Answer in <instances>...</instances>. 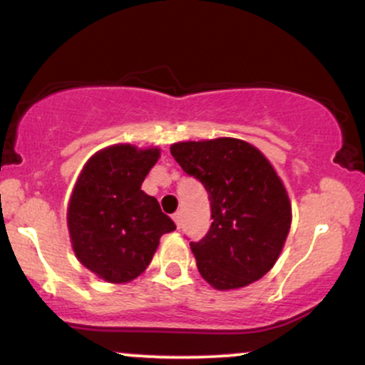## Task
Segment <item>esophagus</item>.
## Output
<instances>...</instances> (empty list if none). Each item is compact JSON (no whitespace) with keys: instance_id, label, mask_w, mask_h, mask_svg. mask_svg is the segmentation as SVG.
Segmentation results:
<instances>
[{"instance_id":"esophagus-1","label":"esophagus","mask_w":365,"mask_h":365,"mask_svg":"<svg viewBox=\"0 0 365 365\" xmlns=\"http://www.w3.org/2000/svg\"><path fill=\"white\" fill-rule=\"evenodd\" d=\"M173 220H175V223H177L178 228H182V223H183L182 211H177V212H175V215H173Z\"/></svg>"}]
</instances>
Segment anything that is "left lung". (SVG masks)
I'll return each mask as SVG.
<instances>
[{
    "instance_id": "1",
    "label": "left lung",
    "mask_w": 365,
    "mask_h": 365,
    "mask_svg": "<svg viewBox=\"0 0 365 365\" xmlns=\"http://www.w3.org/2000/svg\"><path fill=\"white\" fill-rule=\"evenodd\" d=\"M171 156L206 188L211 228L190 242L197 269L217 290L257 282L282 252L292 207L261 150L238 139L178 142Z\"/></svg>"
}]
</instances>
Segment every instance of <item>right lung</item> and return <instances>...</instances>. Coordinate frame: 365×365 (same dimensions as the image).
<instances>
[{
  "mask_svg": "<svg viewBox=\"0 0 365 365\" xmlns=\"http://www.w3.org/2000/svg\"><path fill=\"white\" fill-rule=\"evenodd\" d=\"M158 158L159 149L111 145L89 159L73 188L66 217L75 255L110 283L137 278L161 235L177 228L156 197L140 190Z\"/></svg>",
  "mask_w": 365,
  "mask_h": 365,
  "instance_id": "1",
  "label": "right lung"
}]
</instances>
